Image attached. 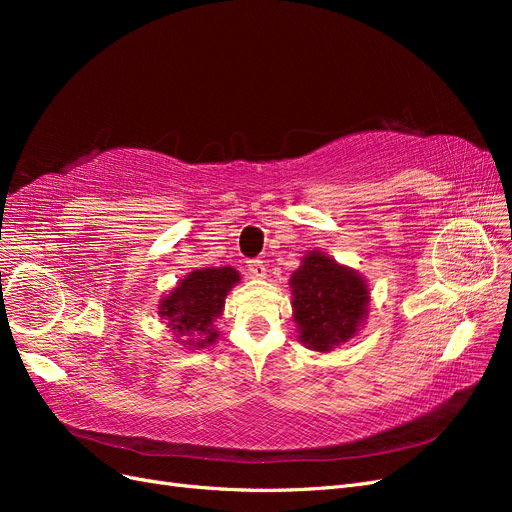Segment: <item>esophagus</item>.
I'll use <instances>...</instances> for the list:
<instances>
[{
    "label": "esophagus",
    "instance_id": "esophagus-1",
    "mask_svg": "<svg viewBox=\"0 0 512 512\" xmlns=\"http://www.w3.org/2000/svg\"><path fill=\"white\" fill-rule=\"evenodd\" d=\"M247 271L254 277H267V267L262 260H247Z\"/></svg>",
    "mask_w": 512,
    "mask_h": 512
}]
</instances>
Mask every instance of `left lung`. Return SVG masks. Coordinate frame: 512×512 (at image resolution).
I'll return each instance as SVG.
<instances>
[{"mask_svg":"<svg viewBox=\"0 0 512 512\" xmlns=\"http://www.w3.org/2000/svg\"><path fill=\"white\" fill-rule=\"evenodd\" d=\"M290 288L299 339L312 350L329 352L348 342L367 316L363 277L320 252L303 258V265L292 273Z\"/></svg>","mask_w":512,"mask_h":512,"instance_id":"8db88e82","label":"left lung"}]
</instances>
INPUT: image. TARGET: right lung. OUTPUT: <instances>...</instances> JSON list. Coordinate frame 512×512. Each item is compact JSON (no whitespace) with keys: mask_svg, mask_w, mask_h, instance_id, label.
I'll return each instance as SVG.
<instances>
[{"mask_svg":"<svg viewBox=\"0 0 512 512\" xmlns=\"http://www.w3.org/2000/svg\"><path fill=\"white\" fill-rule=\"evenodd\" d=\"M237 282L239 273L232 267L196 269L162 299L160 316L168 320L166 324L173 329L175 337H183L188 346H209L218 337L213 320L222 316L226 294Z\"/></svg>","mask_w":512,"mask_h":512,"instance_id":"obj_1","label":"right lung"}]
</instances>
